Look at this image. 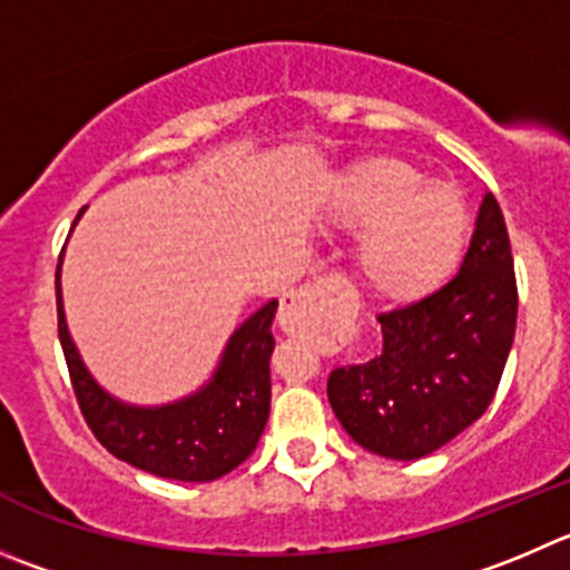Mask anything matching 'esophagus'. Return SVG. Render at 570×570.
<instances>
[{"mask_svg":"<svg viewBox=\"0 0 570 570\" xmlns=\"http://www.w3.org/2000/svg\"><path fill=\"white\" fill-rule=\"evenodd\" d=\"M357 318V299L350 282L341 276H324L302 285L282 299L279 322L291 333L302 335H350Z\"/></svg>","mask_w":570,"mask_h":570,"instance_id":"1","label":"esophagus"}]
</instances>
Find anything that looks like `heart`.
Listing matches in <instances>:
<instances>
[{
  "mask_svg": "<svg viewBox=\"0 0 570 570\" xmlns=\"http://www.w3.org/2000/svg\"><path fill=\"white\" fill-rule=\"evenodd\" d=\"M333 224L363 232L357 271L370 294L405 305L433 294L453 274L470 215L456 187L422 181L414 165L394 156H372L341 181Z\"/></svg>",
  "mask_w": 570,
  "mask_h": 570,
  "instance_id": "obj_1",
  "label": "heart"
}]
</instances>
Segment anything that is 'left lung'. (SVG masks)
I'll use <instances>...</instances> for the list:
<instances>
[{
    "label": "left lung",
    "instance_id": "obj_1",
    "mask_svg": "<svg viewBox=\"0 0 570 570\" xmlns=\"http://www.w3.org/2000/svg\"><path fill=\"white\" fill-rule=\"evenodd\" d=\"M377 322L381 355L330 372L327 397L361 448L411 462L484 414L512 350L518 282L495 195L481 200L459 274Z\"/></svg>",
    "mask_w": 570,
    "mask_h": 570
}]
</instances>
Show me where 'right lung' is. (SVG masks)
Returning a JSON list of instances; mask_svg holds the SVG:
<instances>
[{
  "label": "right lung",
  "instance_id": "1",
  "mask_svg": "<svg viewBox=\"0 0 570 570\" xmlns=\"http://www.w3.org/2000/svg\"><path fill=\"white\" fill-rule=\"evenodd\" d=\"M56 296L69 381L86 425L108 453L173 481H215L252 456L271 411L276 299L265 302L235 330L213 381L200 392L170 405L139 409L102 392L80 361L63 318L61 271H56Z\"/></svg>",
  "mask_w": 570,
  "mask_h": 570
}]
</instances>
